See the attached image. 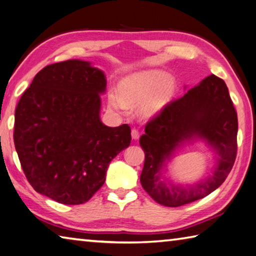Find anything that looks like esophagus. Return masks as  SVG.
Returning <instances> with one entry per match:
<instances>
[{"instance_id": "esophagus-1", "label": "esophagus", "mask_w": 256, "mask_h": 256, "mask_svg": "<svg viewBox=\"0 0 256 256\" xmlns=\"http://www.w3.org/2000/svg\"><path fill=\"white\" fill-rule=\"evenodd\" d=\"M132 140H138V138H140V132L137 130V129H132Z\"/></svg>"}]
</instances>
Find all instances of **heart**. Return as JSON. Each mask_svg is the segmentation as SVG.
Wrapping results in <instances>:
<instances>
[{
    "instance_id": "obj_1",
    "label": "heart",
    "mask_w": 256,
    "mask_h": 256,
    "mask_svg": "<svg viewBox=\"0 0 256 256\" xmlns=\"http://www.w3.org/2000/svg\"><path fill=\"white\" fill-rule=\"evenodd\" d=\"M120 96L109 94V106L124 112L127 104L140 106L142 118L150 119L160 114L176 96V83L172 76L162 70H144L124 78L119 85Z\"/></svg>"
}]
</instances>
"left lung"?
Returning a JSON list of instances; mask_svg holds the SVG:
<instances>
[{
	"label": "left lung",
	"instance_id": "8db88e82",
	"mask_svg": "<svg viewBox=\"0 0 256 256\" xmlns=\"http://www.w3.org/2000/svg\"><path fill=\"white\" fill-rule=\"evenodd\" d=\"M237 129V114L226 83L214 74L207 76L147 122L140 140L145 152L140 174L144 190L166 207H180L210 194L222 184L234 165ZM198 139L218 154L213 176L186 188L163 182L162 172L175 150L186 141Z\"/></svg>",
	"mask_w": 256,
	"mask_h": 256
}]
</instances>
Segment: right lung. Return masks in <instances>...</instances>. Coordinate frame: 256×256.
<instances>
[{
    "label": "right lung",
    "instance_id": "obj_1",
    "mask_svg": "<svg viewBox=\"0 0 256 256\" xmlns=\"http://www.w3.org/2000/svg\"><path fill=\"white\" fill-rule=\"evenodd\" d=\"M106 80L90 62L48 65L16 109L13 140L31 186L60 204L86 202L106 181L112 160L130 145L128 124L100 119Z\"/></svg>",
    "mask_w": 256,
    "mask_h": 256
}]
</instances>
